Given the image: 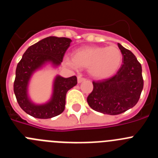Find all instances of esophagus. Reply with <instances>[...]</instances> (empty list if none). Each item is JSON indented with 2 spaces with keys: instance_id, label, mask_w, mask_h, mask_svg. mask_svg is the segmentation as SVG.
<instances>
[{
  "instance_id": "esophagus-1",
  "label": "esophagus",
  "mask_w": 158,
  "mask_h": 158,
  "mask_svg": "<svg viewBox=\"0 0 158 158\" xmlns=\"http://www.w3.org/2000/svg\"><path fill=\"white\" fill-rule=\"evenodd\" d=\"M85 80H86L85 78L83 77L81 75H79V76L77 77V82H78V83H81L82 81H85Z\"/></svg>"
}]
</instances>
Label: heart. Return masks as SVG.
I'll use <instances>...</instances> for the list:
<instances>
[{"label":"heart","instance_id":"obj_1","mask_svg":"<svg viewBox=\"0 0 158 158\" xmlns=\"http://www.w3.org/2000/svg\"><path fill=\"white\" fill-rule=\"evenodd\" d=\"M122 61V52L115 46L84 47L73 53V59L69 57L65 58L66 65L72 68H89L92 76L98 79L112 76Z\"/></svg>","mask_w":158,"mask_h":158}]
</instances>
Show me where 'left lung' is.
Listing matches in <instances>:
<instances>
[{"mask_svg":"<svg viewBox=\"0 0 158 158\" xmlns=\"http://www.w3.org/2000/svg\"><path fill=\"white\" fill-rule=\"evenodd\" d=\"M123 65L116 74L93 81V89L87 97L92 109L107 115H118L138 103L143 89L142 65L135 54L118 43Z\"/></svg>","mask_w":158,"mask_h":158,"instance_id":"1","label":"left lung"}]
</instances>
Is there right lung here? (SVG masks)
<instances>
[{
	"mask_svg": "<svg viewBox=\"0 0 158 158\" xmlns=\"http://www.w3.org/2000/svg\"><path fill=\"white\" fill-rule=\"evenodd\" d=\"M71 42L68 38L50 36L29 47L23 54L16 66L13 89L19 107L28 115L38 118H50L63 112L66 93L77 84L76 76L68 78L57 76L51 100L41 105L29 100L27 86L32 73L44 64L51 62L54 66L61 64Z\"/></svg>",
	"mask_w": 158,
	"mask_h": 158,
	"instance_id": "obj_1",
	"label": "right lung"
}]
</instances>
